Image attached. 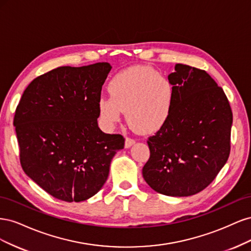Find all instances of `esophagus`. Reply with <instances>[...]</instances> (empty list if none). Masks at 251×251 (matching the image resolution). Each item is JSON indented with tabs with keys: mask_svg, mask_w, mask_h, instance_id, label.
Instances as JSON below:
<instances>
[{
	"mask_svg": "<svg viewBox=\"0 0 251 251\" xmlns=\"http://www.w3.org/2000/svg\"><path fill=\"white\" fill-rule=\"evenodd\" d=\"M134 143H135V140H134V139L126 137V142H125V148H126V149L131 148Z\"/></svg>",
	"mask_w": 251,
	"mask_h": 251,
	"instance_id": "obj_1",
	"label": "esophagus"
}]
</instances>
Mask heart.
I'll return each instance as SVG.
<instances>
[{
  "label": "heart",
  "mask_w": 251,
  "mask_h": 251,
  "mask_svg": "<svg viewBox=\"0 0 251 251\" xmlns=\"http://www.w3.org/2000/svg\"><path fill=\"white\" fill-rule=\"evenodd\" d=\"M111 98L98 101L103 123L112 126L126 112L133 130L148 134L159 130L169 119L174 102V86L165 75L146 66H136L117 73L108 86Z\"/></svg>",
  "instance_id": "b5f03b06"
}]
</instances>
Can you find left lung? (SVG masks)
Segmentation results:
<instances>
[{"label": "left lung", "instance_id": "1", "mask_svg": "<svg viewBox=\"0 0 251 251\" xmlns=\"http://www.w3.org/2000/svg\"><path fill=\"white\" fill-rule=\"evenodd\" d=\"M169 79L172 111L148 140L151 155L142 176L159 194L188 197L208 186L227 162L232 112L222 88L205 71L176 64Z\"/></svg>", "mask_w": 251, "mask_h": 251}]
</instances>
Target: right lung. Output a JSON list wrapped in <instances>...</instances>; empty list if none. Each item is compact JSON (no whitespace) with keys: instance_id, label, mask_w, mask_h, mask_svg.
Segmentation results:
<instances>
[{"instance_id":"add662e5","label":"right lung","mask_w":251,"mask_h":251,"mask_svg":"<svg viewBox=\"0 0 251 251\" xmlns=\"http://www.w3.org/2000/svg\"><path fill=\"white\" fill-rule=\"evenodd\" d=\"M112 66L58 67L24 91L14 115L22 168L44 191L66 202L100 191L112 158L124 149L118 134L97 124L98 101Z\"/></svg>"}]
</instances>
